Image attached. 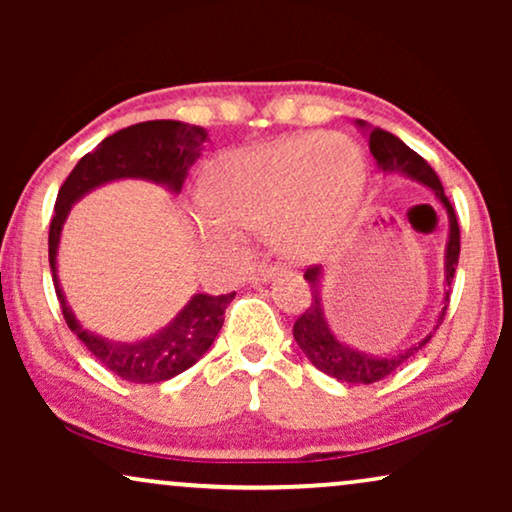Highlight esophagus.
<instances>
[{
	"instance_id": "34e87169",
	"label": "esophagus",
	"mask_w": 512,
	"mask_h": 512,
	"mask_svg": "<svg viewBox=\"0 0 512 512\" xmlns=\"http://www.w3.org/2000/svg\"><path fill=\"white\" fill-rule=\"evenodd\" d=\"M282 272H286L284 265H275V263H258V268H254L249 272V282H265V279L275 277V275H282Z\"/></svg>"
}]
</instances>
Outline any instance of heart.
<instances>
[{
    "mask_svg": "<svg viewBox=\"0 0 512 512\" xmlns=\"http://www.w3.org/2000/svg\"><path fill=\"white\" fill-rule=\"evenodd\" d=\"M366 163L345 135H293L226 160L207 179L205 205L237 228L265 230L284 254L319 258L359 209Z\"/></svg>",
    "mask_w": 512,
    "mask_h": 512,
    "instance_id": "1",
    "label": "heart"
}]
</instances>
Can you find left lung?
I'll use <instances>...</instances> for the list:
<instances>
[{"mask_svg": "<svg viewBox=\"0 0 512 512\" xmlns=\"http://www.w3.org/2000/svg\"><path fill=\"white\" fill-rule=\"evenodd\" d=\"M359 125L361 128H366V123L363 121H359ZM368 144H370V153H373L377 165H380L384 172H403L412 179L422 181V184L429 186L431 191L436 193V198L445 205L447 216H450V242H447V254H445V279H447V286H452L454 270H457V263H459L461 235H459L457 214H454L452 202L447 200L438 174L433 172V167L426 163L419 153L412 151L410 146H405L401 139L391 135L387 130H380V128L370 130ZM305 279L307 284H310L312 300L310 305L305 307V312L296 319V324H293V338H296L298 347L303 349L307 359L312 361V366L319 368L321 373L335 377V380L347 382V384L380 382L384 377L394 375L401 366H405V363H408L412 356H415L419 349L433 338V333H436V331L429 333L422 342H419V345L396 356H370V354L356 352V349L347 347L345 342L335 338L333 331L326 324L324 307H321V298H319V282H321L319 265H310V268L305 270ZM447 307H450V289L445 291L443 312H440L436 328L443 324Z\"/></svg>", "mask_w": 512, "mask_h": 512, "instance_id": "1", "label": "left lung"}]
</instances>
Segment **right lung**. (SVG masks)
Returning a JSON list of instances; mask_svg holds the SVG:
<instances>
[{
  "label": "right lung",
  "mask_w": 512,
  "mask_h": 512,
  "mask_svg": "<svg viewBox=\"0 0 512 512\" xmlns=\"http://www.w3.org/2000/svg\"><path fill=\"white\" fill-rule=\"evenodd\" d=\"M205 139L207 132L198 125L179 121H146L130 125V128H123L102 139L93 151L86 153L69 172L65 184L60 186L58 200H55L51 230H48V261H51L62 317L76 338L88 347V352L104 368H109L111 373L128 382L153 384L172 380L174 375L184 373L195 361L202 359V354L212 347L214 338L219 335L223 312L235 298V293H226V296L198 293L170 326L149 340L135 342V345H116V342L97 338L95 333H88L74 319L72 310L65 303V296H62L58 275H55L58 272L55 270V256H58L62 223L81 195L114 179L142 177L170 186L174 193H179L184 186L188 165L200 156Z\"/></svg>",
  "instance_id": "1"
}]
</instances>
